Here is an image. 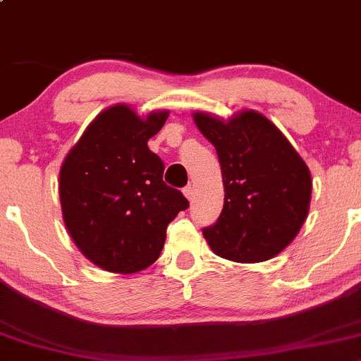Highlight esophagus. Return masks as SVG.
<instances>
[{
	"mask_svg": "<svg viewBox=\"0 0 361 361\" xmlns=\"http://www.w3.org/2000/svg\"><path fill=\"white\" fill-rule=\"evenodd\" d=\"M183 193H185V197H187L188 200H192L193 199V193H195V192H193L192 185H188V187L183 188Z\"/></svg>",
	"mask_w": 361,
	"mask_h": 361,
	"instance_id": "obj_1",
	"label": "esophagus"
}]
</instances>
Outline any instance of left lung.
I'll return each instance as SVG.
<instances>
[{
  "instance_id": "8db88e82",
  "label": "left lung",
  "mask_w": 361,
  "mask_h": 361,
  "mask_svg": "<svg viewBox=\"0 0 361 361\" xmlns=\"http://www.w3.org/2000/svg\"><path fill=\"white\" fill-rule=\"evenodd\" d=\"M221 164L225 204L202 230L212 252L237 263L271 259L294 240L308 216L311 174L282 131L256 111L228 121L193 114Z\"/></svg>"
}]
</instances>
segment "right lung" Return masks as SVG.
<instances>
[{"instance_id":"add662e5","label":"right lung","mask_w":361,"mask_h":361,"mask_svg":"<svg viewBox=\"0 0 361 361\" xmlns=\"http://www.w3.org/2000/svg\"><path fill=\"white\" fill-rule=\"evenodd\" d=\"M168 111L140 117L124 104L98 114L60 168L62 216L78 249L112 273L145 270L161 254L166 228L188 200L162 181L164 162L147 142Z\"/></svg>"}]
</instances>
